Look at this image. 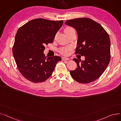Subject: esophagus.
<instances>
[{"mask_svg": "<svg viewBox=\"0 0 121 121\" xmlns=\"http://www.w3.org/2000/svg\"><path fill=\"white\" fill-rule=\"evenodd\" d=\"M62 60H63V61L68 60H69V58H67V57H63L62 58Z\"/></svg>", "mask_w": 121, "mask_h": 121, "instance_id": "esophagus-1", "label": "esophagus"}]
</instances>
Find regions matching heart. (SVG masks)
I'll list each match as a JSON object with an SVG mask.
<instances>
[{"label": "heart", "mask_w": 121, "mask_h": 121, "mask_svg": "<svg viewBox=\"0 0 121 121\" xmlns=\"http://www.w3.org/2000/svg\"><path fill=\"white\" fill-rule=\"evenodd\" d=\"M73 30H74V29L73 28H72V27L67 26L64 29V32L68 36ZM69 50V48H62L60 49H59V52H60V53H61V54H62L63 55H67L68 53Z\"/></svg>", "instance_id": "1"}]
</instances>
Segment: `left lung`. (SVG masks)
<instances>
[{
	"mask_svg": "<svg viewBox=\"0 0 121 121\" xmlns=\"http://www.w3.org/2000/svg\"><path fill=\"white\" fill-rule=\"evenodd\" d=\"M66 25L73 27L78 35L75 54L85 56L84 61L73 59L78 68L71 71V77L81 83L98 79L105 71L110 60V40L105 29L91 18L68 20Z\"/></svg>",
	"mask_w": 121,
	"mask_h": 121,
	"instance_id": "obj_1",
	"label": "left lung"
}]
</instances>
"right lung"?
Listing matches in <instances>:
<instances>
[{
    "instance_id": "1",
    "label": "right lung",
    "mask_w": 121,
    "mask_h": 121,
    "mask_svg": "<svg viewBox=\"0 0 121 121\" xmlns=\"http://www.w3.org/2000/svg\"><path fill=\"white\" fill-rule=\"evenodd\" d=\"M63 21L36 18L19 28L15 36L13 53L19 71L27 80L38 83L46 81L54 71L57 56L47 57L44 45L52 43Z\"/></svg>"
}]
</instances>
